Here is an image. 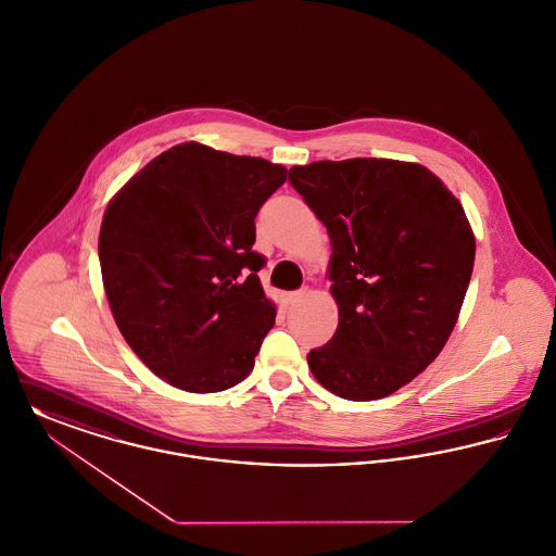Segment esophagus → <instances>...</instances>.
Segmentation results:
<instances>
[{"instance_id": "34e87169", "label": "esophagus", "mask_w": 556, "mask_h": 556, "mask_svg": "<svg viewBox=\"0 0 556 556\" xmlns=\"http://www.w3.org/2000/svg\"><path fill=\"white\" fill-rule=\"evenodd\" d=\"M304 298H306V290H300V292L288 294V302H290V304H298V302H302Z\"/></svg>"}]
</instances>
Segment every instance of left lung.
Wrapping results in <instances>:
<instances>
[{"instance_id":"8db88e82","label":"left lung","mask_w":556,"mask_h":556,"mask_svg":"<svg viewBox=\"0 0 556 556\" xmlns=\"http://www.w3.org/2000/svg\"><path fill=\"white\" fill-rule=\"evenodd\" d=\"M290 182L326 225L338 329L308 353L349 401L409 384L450 340L475 264L462 203L425 165L357 157L294 165Z\"/></svg>"}]
</instances>
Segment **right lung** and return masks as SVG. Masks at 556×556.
Listing matches in <instances>:
<instances>
[{
  "instance_id": "add662e5",
  "label": "right lung",
  "mask_w": 556,
  "mask_h": 556,
  "mask_svg": "<svg viewBox=\"0 0 556 556\" xmlns=\"http://www.w3.org/2000/svg\"><path fill=\"white\" fill-rule=\"evenodd\" d=\"M283 165L182 142L144 165L104 210L100 270L113 319L155 376L187 392L250 376L277 306L252 250Z\"/></svg>"
}]
</instances>
